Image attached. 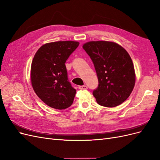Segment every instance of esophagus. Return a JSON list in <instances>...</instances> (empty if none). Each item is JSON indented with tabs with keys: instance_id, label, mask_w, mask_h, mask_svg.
Here are the masks:
<instances>
[{
	"instance_id": "esophagus-1",
	"label": "esophagus",
	"mask_w": 160,
	"mask_h": 160,
	"mask_svg": "<svg viewBox=\"0 0 160 160\" xmlns=\"http://www.w3.org/2000/svg\"><path fill=\"white\" fill-rule=\"evenodd\" d=\"M88 86L87 85H81L79 86V89L81 90H85V89H88Z\"/></svg>"
}]
</instances>
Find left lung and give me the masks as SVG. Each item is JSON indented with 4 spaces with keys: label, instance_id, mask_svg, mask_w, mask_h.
<instances>
[{
    "label": "left lung",
    "instance_id": "left-lung-1",
    "mask_svg": "<svg viewBox=\"0 0 160 160\" xmlns=\"http://www.w3.org/2000/svg\"><path fill=\"white\" fill-rule=\"evenodd\" d=\"M93 62L98 87L93 94L100 105L113 108L132 93L135 74L132 59L122 47L113 42L91 41L83 46Z\"/></svg>",
    "mask_w": 160,
    "mask_h": 160
}]
</instances>
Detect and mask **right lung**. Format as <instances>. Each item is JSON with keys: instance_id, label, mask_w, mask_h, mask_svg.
Here are the masks:
<instances>
[{"instance_id": "1", "label": "right lung", "mask_w": 160, "mask_h": 160, "mask_svg": "<svg viewBox=\"0 0 160 160\" xmlns=\"http://www.w3.org/2000/svg\"><path fill=\"white\" fill-rule=\"evenodd\" d=\"M79 43L57 41L39 48L31 64V83L35 93L49 107L64 109L72 105L76 90L68 79L65 62Z\"/></svg>"}]
</instances>
